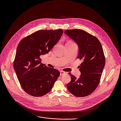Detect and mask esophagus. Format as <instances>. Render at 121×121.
Masks as SVG:
<instances>
[{"instance_id": "1", "label": "esophagus", "mask_w": 121, "mask_h": 121, "mask_svg": "<svg viewBox=\"0 0 121 121\" xmlns=\"http://www.w3.org/2000/svg\"><path fill=\"white\" fill-rule=\"evenodd\" d=\"M65 73H66L65 72H64V71H60V75H63Z\"/></svg>"}]
</instances>
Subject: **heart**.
<instances>
[{
	"mask_svg": "<svg viewBox=\"0 0 121 121\" xmlns=\"http://www.w3.org/2000/svg\"><path fill=\"white\" fill-rule=\"evenodd\" d=\"M71 42H69V43H71Z\"/></svg>",
	"mask_w": 121,
	"mask_h": 121,
	"instance_id": "b5f03b06",
	"label": "heart"
}]
</instances>
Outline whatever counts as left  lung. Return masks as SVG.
Listing matches in <instances>:
<instances>
[{"mask_svg": "<svg viewBox=\"0 0 121 121\" xmlns=\"http://www.w3.org/2000/svg\"><path fill=\"white\" fill-rule=\"evenodd\" d=\"M64 33L77 44L78 59L82 60L80 77L77 79L70 74L71 81L67 84L69 92L76 97H85L98 86L105 64L102 45L95 36L81 29L65 31Z\"/></svg>", "mask_w": 121, "mask_h": 121, "instance_id": "left-lung-1", "label": "left lung"}]
</instances>
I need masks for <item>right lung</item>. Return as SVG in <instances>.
Instances as JSON below:
<instances>
[{"label": "right lung", "mask_w": 121, "mask_h": 121, "mask_svg": "<svg viewBox=\"0 0 121 121\" xmlns=\"http://www.w3.org/2000/svg\"><path fill=\"white\" fill-rule=\"evenodd\" d=\"M63 33L61 29L39 30L19 43L13 66L18 80L27 94L40 97L52 89L60 72L41 63L40 56L48 53Z\"/></svg>", "instance_id": "right-lung-1"}]
</instances>
